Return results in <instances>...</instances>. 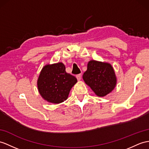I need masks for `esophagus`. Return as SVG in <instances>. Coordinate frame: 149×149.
Segmentation results:
<instances>
[{
  "mask_svg": "<svg viewBox=\"0 0 149 149\" xmlns=\"http://www.w3.org/2000/svg\"><path fill=\"white\" fill-rule=\"evenodd\" d=\"M77 78L78 81H80L81 80V75L79 74H78L77 75Z\"/></svg>",
  "mask_w": 149,
  "mask_h": 149,
  "instance_id": "1",
  "label": "esophagus"
}]
</instances>
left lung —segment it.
<instances>
[{"mask_svg": "<svg viewBox=\"0 0 149 149\" xmlns=\"http://www.w3.org/2000/svg\"><path fill=\"white\" fill-rule=\"evenodd\" d=\"M83 79L98 97H104L111 93L117 84V78L113 67L109 63L90 61Z\"/></svg>", "mask_w": 149, "mask_h": 149, "instance_id": "left-lung-1", "label": "left lung"}]
</instances>
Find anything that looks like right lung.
<instances>
[{
  "instance_id": "obj_1",
  "label": "right lung",
  "mask_w": 149,
  "mask_h": 149,
  "mask_svg": "<svg viewBox=\"0 0 149 149\" xmlns=\"http://www.w3.org/2000/svg\"><path fill=\"white\" fill-rule=\"evenodd\" d=\"M77 82L74 76L66 72L63 63L46 64L37 79L40 95L47 102L58 104L67 100L71 88Z\"/></svg>"
}]
</instances>
